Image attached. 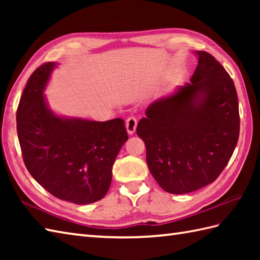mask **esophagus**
<instances>
[{"instance_id": "esophagus-1", "label": "esophagus", "mask_w": 260, "mask_h": 260, "mask_svg": "<svg viewBox=\"0 0 260 260\" xmlns=\"http://www.w3.org/2000/svg\"><path fill=\"white\" fill-rule=\"evenodd\" d=\"M137 127V119L134 116H131V117L127 118L126 120V129H127V133L129 135L134 134V132Z\"/></svg>"}]
</instances>
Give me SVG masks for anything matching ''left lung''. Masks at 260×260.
<instances>
[{"label": "left lung", "mask_w": 260, "mask_h": 260, "mask_svg": "<svg viewBox=\"0 0 260 260\" xmlns=\"http://www.w3.org/2000/svg\"><path fill=\"white\" fill-rule=\"evenodd\" d=\"M190 82L153 102L137 125L146 162L164 191L184 194L218 178L239 137L238 97L227 71L206 51H196Z\"/></svg>", "instance_id": "obj_1"}]
</instances>
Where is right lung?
I'll list each match as a JSON object with an SVG mask.
<instances>
[{
	"label": "right lung",
	"mask_w": 260,
	"mask_h": 260,
	"mask_svg": "<svg viewBox=\"0 0 260 260\" xmlns=\"http://www.w3.org/2000/svg\"><path fill=\"white\" fill-rule=\"evenodd\" d=\"M57 66H40L22 93L16 112L22 156L32 178L52 196L89 204L107 193L113 164L128 136L121 118L95 121L54 113L45 89Z\"/></svg>",
	"instance_id": "add662e5"
}]
</instances>
